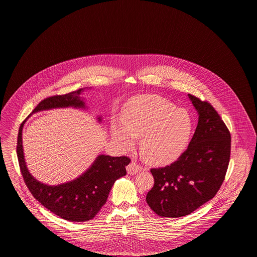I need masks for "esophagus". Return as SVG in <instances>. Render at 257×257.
Returning <instances> with one entry per match:
<instances>
[{
	"label": "esophagus",
	"mask_w": 257,
	"mask_h": 257,
	"mask_svg": "<svg viewBox=\"0 0 257 257\" xmlns=\"http://www.w3.org/2000/svg\"><path fill=\"white\" fill-rule=\"evenodd\" d=\"M142 169H143V168H142L140 165L136 164L135 162H131V163L127 165V167H126V171H127V174H130V175H134V174H136L137 172L141 171Z\"/></svg>",
	"instance_id": "esophagus-1"
}]
</instances>
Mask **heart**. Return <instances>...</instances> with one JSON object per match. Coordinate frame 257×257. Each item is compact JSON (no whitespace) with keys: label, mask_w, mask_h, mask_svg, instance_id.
Returning <instances> with one entry per match:
<instances>
[{"label":"heart","mask_w":257,"mask_h":257,"mask_svg":"<svg viewBox=\"0 0 257 257\" xmlns=\"http://www.w3.org/2000/svg\"><path fill=\"white\" fill-rule=\"evenodd\" d=\"M193 122L184 109L160 95H139L127 102L123 116L111 122V135L122 148L135 145L146 162L164 165L176 161L189 145Z\"/></svg>","instance_id":"1"}]
</instances>
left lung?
Listing matches in <instances>:
<instances>
[{
    "mask_svg": "<svg viewBox=\"0 0 257 257\" xmlns=\"http://www.w3.org/2000/svg\"><path fill=\"white\" fill-rule=\"evenodd\" d=\"M188 95L198 114L189 147L172 164L151 169L155 185L146 201L164 217L187 216L211 200L229 163L231 136L225 123L210 103Z\"/></svg>",
    "mask_w": 257,
    "mask_h": 257,
    "instance_id": "left-lung-1",
    "label": "left lung"
}]
</instances>
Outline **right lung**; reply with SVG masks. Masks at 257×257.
Here are the masks:
<instances>
[{
	"label": "right lung",
	"mask_w": 257,
	"mask_h": 257,
	"mask_svg": "<svg viewBox=\"0 0 257 257\" xmlns=\"http://www.w3.org/2000/svg\"><path fill=\"white\" fill-rule=\"evenodd\" d=\"M89 89L91 88H82L67 95L47 97L37 105L32 114L68 107L86 110L88 107L80 95ZM28 118L19 127L16 147L20 170L28 189L42 206L66 220L82 222L94 218L106 203L116 180L126 174L125 166L131 160L126 157L98 155L91 166L76 179L57 186L43 184L30 173L25 162L22 131ZM96 120L101 122L102 117L97 116Z\"/></svg>",
	"instance_id": "1"
}]
</instances>
